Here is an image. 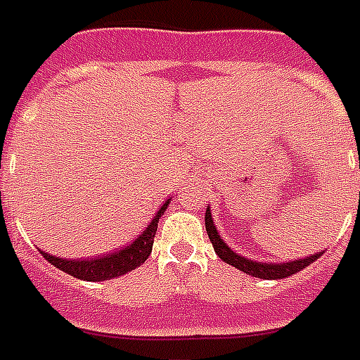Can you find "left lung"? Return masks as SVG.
Instances as JSON below:
<instances>
[{
    "instance_id": "8db88e82",
    "label": "left lung",
    "mask_w": 360,
    "mask_h": 360,
    "mask_svg": "<svg viewBox=\"0 0 360 360\" xmlns=\"http://www.w3.org/2000/svg\"><path fill=\"white\" fill-rule=\"evenodd\" d=\"M205 230H207V236H210V241L213 243V249L215 253L221 257V260H224L226 264L234 266L238 270H241L247 276H253V278L260 279H283L289 278L296 271L304 270L306 266H309L311 262L319 259L321 253L314 255V257H306V259L292 260V262H285V264H268V262H255L251 259H245L241 255L234 253L223 240L221 236L217 234V229L213 226V219H211L210 207L205 210Z\"/></svg>"
}]
</instances>
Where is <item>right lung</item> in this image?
<instances>
[{
    "label": "right lung",
    "instance_id": "add662e5",
    "mask_svg": "<svg viewBox=\"0 0 360 360\" xmlns=\"http://www.w3.org/2000/svg\"><path fill=\"white\" fill-rule=\"evenodd\" d=\"M168 204L169 200L162 205L155 219L147 224L143 234L131 241L128 247L117 251V253L101 255V257H96V259L84 260L60 259V257L43 253V251H41V255H45V259L52 266H56L58 270L65 271V274H70L77 279H84V281H105V279L124 276V274L136 270L137 266L143 264L145 260L149 259L150 251H153V243H155L156 229H158V219H160V215H164V211L168 210Z\"/></svg>",
    "mask_w": 360,
    "mask_h": 360
}]
</instances>
